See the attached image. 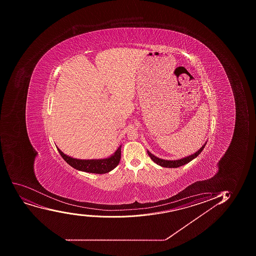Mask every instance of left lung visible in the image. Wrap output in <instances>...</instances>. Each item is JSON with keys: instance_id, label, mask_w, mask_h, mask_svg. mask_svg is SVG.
Here are the masks:
<instances>
[{"instance_id": "1", "label": "left lung", "mask_w": 256, "mask_h": 256, "mask_svg": "<svg viewBox=\"0 0 256 256\" xmlns=\"http://www.w3.org/2000/svg\"><path fill=\"white\" fill-rule=\"evenodd\" d=\"M207 142H205L204 146L200 148L198 152H195L194 154L190 155L188 157L184 158L182 160H164L155 157L154 155L152 154L150 151H148V154L150 155V157L151 158V160L154 162H156L157 164L162 166L164 168H178L181 167L182 165L186 164L188 162H190V161H192L194 158L197 157L198 155L200 154V152H202V150L204 148L205 145Z\"/></svg>"}]
</instances>
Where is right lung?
Instances as JSON below:
<instances>
[{"label": "right lung", "mask_w": 256, "mask_h": 256, "mask_svg": "<svg viewBox=\"0 0 256 256\" xmlns=\"http://www.w3.org/2000/svg\"><path fill=\"white\" fill-rule=\"evenodd\" d=\"M121 147L122 146H119L115 154L112 155L111 157L104 160H76L64 154L59 148H58V150L62 158L74 168L84 172L102 174L110 172L114 168L118 166L121 158Z\"/></svg>", "instance_id": "add662e5"}]
</instances>
